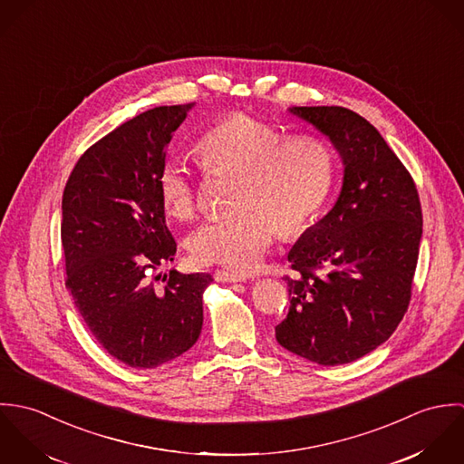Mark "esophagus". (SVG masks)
<instances>
[{
	"mask_svg": "<svg viewBox=\"0 0 464 464\" xmlns=\"http://www.w3.org/2000/svg\"><path fill=\"white\" fill-rule=\"evenodd\" d=\"M214 280L216 282H245L246 276L239 275V273L227 271V269H216L214 271Z\"/></svg>",
	"mask_w": 464,
	"mask_h": 464,
	"instance_id": "obj_1",
	"label": "esophagus"
}]
</instances>
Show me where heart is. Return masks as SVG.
<instances>
[{
    "label": "heart",
    "instance_id": "b5f03b06",
    "mask_svg": "<svg viewBox=\"0 0 464 464\" xmlns=\"http://www.w3.org/2000/svg\"><path fill=\"white\" fill-rule=\"evenodd\" d=\"M197 153L203 169L236 171L230 212L212 216L186 241L195 265L252 273L265 261L279 225L305 227L325 205L334 184V153L318 135H284L275 125L232 112L201 133ZM157 191L175 218H189L198 203V175L182 155H168L157 171Z\"/></svg>",
    "mask_w": 464,
    "mask_h": 464
}]
</instances>
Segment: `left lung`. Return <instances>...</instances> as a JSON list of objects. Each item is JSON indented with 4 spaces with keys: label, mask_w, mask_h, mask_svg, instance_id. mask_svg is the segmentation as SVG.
<instances>
[{
    "label": "left lung",
    "mask_w": 464,
    "mask_h": 464,
    "mask_svg": "<svg viewBox=\"0 0 464 464\" xmlns=\"http://www.w3.org/2000/svg\"><path fill=\"white\" fill-rule=\"evenodd\" d=\"M331 139L344 173L331 212L287 259V318L275 327L289 352L324 366L357 361L401 322L418 263L421 205L412 177L384 137L344 107H293Z\"/></svg>",
    "instance_id": "1"
}]
</instances>
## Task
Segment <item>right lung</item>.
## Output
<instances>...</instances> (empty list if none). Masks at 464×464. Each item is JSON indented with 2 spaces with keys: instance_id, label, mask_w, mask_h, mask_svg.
<instances>
[{
  "instance_id": "obj_1",
  "label": "right lung",
  "mask_w": 464,
  "mask_h": 464,
  "mask_svg": "<svg viewBox=\"0 0 464 464\" xmlns=\"http://www.w3.org/2000/svg\"><path fill=\"white\" fill-rule=\"evenodd\" d=\"M195 103L155 107L92 144L63 197L66 285L98 343L132 368H157L198 341L208 273L171 269L157 289L150 271L173 261L157 171ZM157 280V278H155Z\"/></svg>"
}]
</instances>
